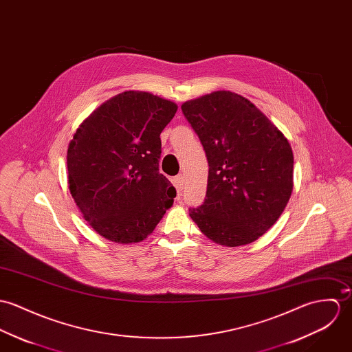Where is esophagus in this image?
<instances>
[{"label": "esophagus", "mask_w": 352, "mask_h": 352, "mask_svg": "<svg viewBox=\"0 0 352 352\" xmlns=\"http://www.w3.org/2000/svg\"><path fill=\"white\" fill-rule=\"evenodd\" d=\"M174 184H175L177 190H178V192H182V189H184V175H182V174L177 175V177L174 178Z\"/></svg>", "instance_id": "esophagus-1"}]
</instances>
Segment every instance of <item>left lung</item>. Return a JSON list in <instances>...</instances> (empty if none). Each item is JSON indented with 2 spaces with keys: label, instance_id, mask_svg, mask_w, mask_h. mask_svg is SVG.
Here are the masks:
<instances>
[{
  "label": "left lung",
  "instance_id": "left-lung-1",
  "mask_svg": "<svg viewBox=\"0 0 352 352\" xmlns=\"http://www.w3.org/2000/svg\"><path fill=\"white\" fill-rule=\"evenodd\" d=\"M184 116L206 154V197L189 214L217 244L237 247L270 230L293 190V151L251 101L213 91L186 101Z\"/></svg>",
  "mask_w": 352,
  "mask_h": 352
}]
</instances>
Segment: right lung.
I'll use <instances>...</instances> for the list:
<instances>
[{
  "instance_id": "obj_1",
  "label": "right lung",
  "mask_w": 352,
  "mask_h": 352,
  "mask_svg": "<svg viewBox=\"0 0 352 352\" xmlns=\"http://www.w3.org/2000/svg\"><path fill=\"white\" fill-rule=\"evenodd\" d=\"M177 104L147 91H124L79 125L67 150L69 189L91 228L116 243L155 230L177 192L159 173L160 133Z\"/></svg>"
}]
</instances>
